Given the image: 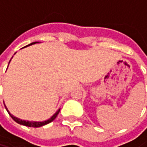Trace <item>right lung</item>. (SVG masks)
<instances>
[{"instance_id": "right-lung-1", "label": "right lung", "mask_w": 147, "mask_h": 147, "mask_svg": "<svg viewBox=\"0 0 147 147\" xmlns=\"http://www.w3.org/2000/svg\"><path fill=\"white\" fill-rule=\"evenodd\" d=\"M35 43H38V42H32V43H30V44H29L28 45H27V46H29V45H34V44H35ZM10 61H9V63H10ZM4 105H5V109H6V110L8 111V114L10 115V117L13 119V120L16 122V123H20V124H22V125H24V126H27V127H42V126H44V125H45V124H48V123H49L50 122H52L53 120H54L55 119H56V117H57L58 113H60V110H61V109H59L57 112H56V113L53 114V116H52L49 120H45V121H42V122H36V121H26V120H21V119H19V118H17V117H14L13 115H11V113H10V112L8 110V109H7V107H6V105H5V104L4 103Z\"/></svg>"}]
</instances>
